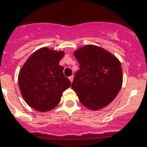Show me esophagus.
I'll return each mask as SVG.
<instances>
[{"mask_svg":"<svg viewBox=\"0 0 147 147\" xmlns=\"http://www.w3.org/2000/svg\"><path fill=\"white\" fill-rule=\"evenodd\" d=\"M73 79H74L73 76H71L69 77V80L71 81V82H72V81H73Z\"/></svg>","mask_w":147,"mask_h":147,"instance_id":"esophagus-1","label":"esophagus"}]
</instances>
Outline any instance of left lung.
<instances>
[{
    "label": "left lung",
    "mask_w": 147,
    "mask_h": 147,
    "mask_svg": "<svg viewBox=\"0 0 147 147\" xmlns=\"http://www.w3.org/2000/svg\"><path fill=\"white\" fill-rule=\"evenodd\" d=\"M74 55L79 63L71 88L85 107L98 111L114 100L122 86L119 60L105 49L95 45L80 47Z\"/></svg>",
    "instance_id": "obj_1"
}]
</instances>
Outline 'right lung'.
<instances>
[{
	"label": "right lung",
	"mask_w": 147,
	"mask_h": 147,
	"mask_svg": "<svg viewBox=\"0 0 147 147\" xmlns=\"http://www.w3.org/2000/svg\"><path fill=\"white\" fill-rule=\"evenodd\" d=\"M64 55V51L43 47L31 54L22 67L18 86L29 107L46 112L59 104L62 93L71 86L63 66L59 65Z\"/></svg>",
	"instance_id": "add662e5"
}]
</instances>
